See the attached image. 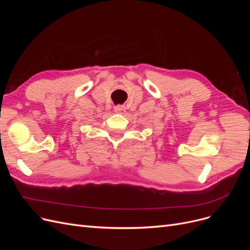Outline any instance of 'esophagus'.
Masks as SVG:
<instances>
[{"label": "esophagus", "mask_w": 250, "mask_h": 250, "mask_svg": "<svg viewBox=\"0 0 250 250\" xmlns=\"http://www.w3.org/2000/svg\"><path fill=\"white\" fill-rule=\"evenodd\" d=\"M126 110V107L124 106V105H116L115 106V111L117 113H124Z\"/></svg>", "instance_id": "34e87169"}]
</instances>
